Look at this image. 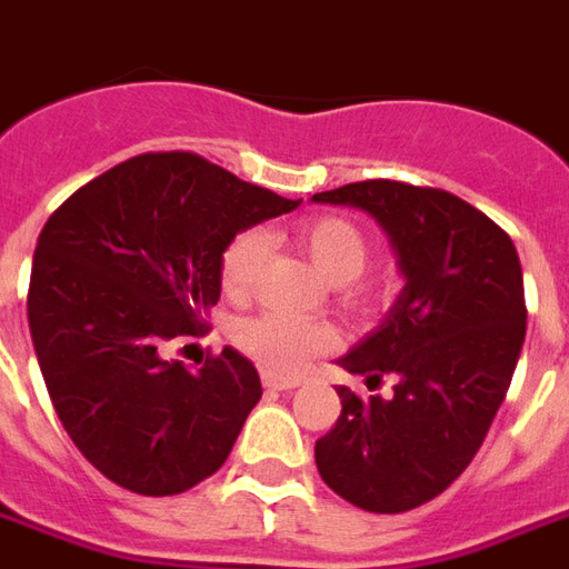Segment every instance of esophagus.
<instances>
[{
	"instance_id": "esophagus-1",
	"label": "esophagus",
	"mask_w": 569,
	"mask_h": 569,
	"mask_svg": "<svg viewBox=\"0 0 569 569\" xmlns=\"http://www.w3.org/2000/svg\"><path fill=\"white\" fill-rule=\"evenodd\" d=\"M262 385H266L268 390H292V388H298V379H286V376L266 372V376H262Z\"/></svg>"
}]
</instances>
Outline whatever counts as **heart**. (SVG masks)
Wrapping results in <instances>:
<instances>
[{
	"label": "heart",
	"mask_w": 569,
	"mask_h": 569,
	"mask_svg": "<svg viewBox=\"0 0 569 569\" xmlns=\"http://www.w3.org/2000/svg\"><path fill=\"white\" fill-rule=\"evenodd\" d=\"M295 241L313 259L331 283H340L342 301L363 307L370 292L358 280L370 262V238L355 220L340 214L307 217L295 227ZM268 256V236L262 229H241L220 256V286L229 295H244ZM232 340L247 358H253L268 372L303 370L310 358L331 352L340 342L337 328L319 319H289L280 313H256L241 319L232 331Z\"/></svg>",
	"instance_id": "1"
}]
</instances>
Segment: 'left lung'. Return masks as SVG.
<instances>
[{
  "instance_id": "left-lung-1",
  "label": "left lung",
  "mask_w": 569,
  "mask_h": 569,
  "mask_svg": "<svg viewBox=\"0 0 569 569\" xmlns=\"http://www.w3.org/2000/svg\"><path fill=\"white\" fill-rule=\"evenodd\" d=\"M363 208L390 236L406 277L388 319L340 358L367 388H337L342 411L316 441L328 487L370 513H406L457 480L487 439L526 342L522 266L505 229L439 188L372 179L316 193Z\"/></svg>"
}]
</instances>
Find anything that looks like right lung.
<instances>
[{
    "label": "right lung",
    "instance_id": "right-lung-1",
    "mask_svg": "<svg viewBox=\"0 0 569 569\" xmlns=\"http://www.w3.org/2000/svg\"><path fill=\"white\" fill-rule=\"evenodd\" d=\"M298 208L193 151H149L82 184L43 223L29 331L80 453L137 496H179L223 466L262 397L236 349L167 361L220 298L223 247Z\"/></svg>",
    "mask_w": 569,
    "mask_h": 569
}]
</instances>
